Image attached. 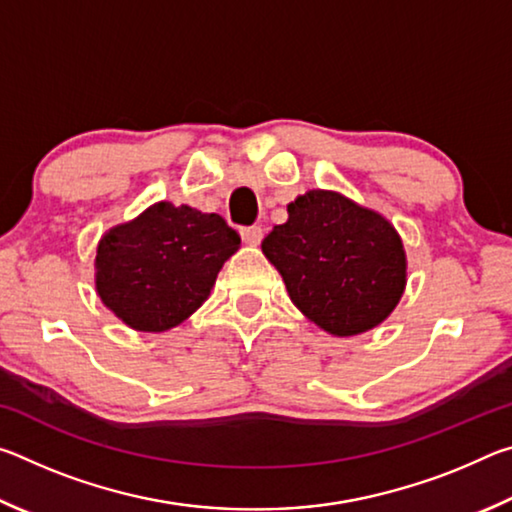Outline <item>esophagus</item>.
<instances>
[{"mask_svg": "<svg viewBox=\"0 0 512 512\" xmlns=\"http://www.w3.org/2000/svg\"><path fill=\"white\" fill-rule=\"evenodd\" d=\"M241 239H244L248 246H259V241L264 239V228L262 225H248V228H241Z\"/></svg>", "mask_w": 512, "mask_h": 512, "instance_id": "esophagus-1", "label": "esophagus"}]
</instances>
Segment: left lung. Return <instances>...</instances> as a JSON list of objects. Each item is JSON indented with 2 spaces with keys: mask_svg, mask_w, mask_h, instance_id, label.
<instances>
[{
  "mask_svg": "<svg viewBox=\"0 0 512 512\" xmlns=\"http://www.w3.org/2000/svg\"><path fill=\"white\" fill-rule=\"evenodd\" d=\"M262 250L302 314L334 336L368 332L395 309L406 282L402 239L384 216L311 189L289 205Z\"/></svg>",
  "mask_w": 512,
  "mask_h": 512,
  "instance_id": "8db88e82",
  "label": "left lung"
}]
</instances>
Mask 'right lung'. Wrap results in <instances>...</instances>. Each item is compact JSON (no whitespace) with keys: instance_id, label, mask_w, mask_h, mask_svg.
<instances>
[{"instance_id":"obj_1","label":"right lung","mask_w":512,"mask_h":512,"mask_svg":"<svg viewBox=\"0 0 512 512\" xmlns=\"http://www.w3.org/2000/svg\"><path fill=\"white\" fill-rule=\"evenodd\" d=\"M241 239L219 214L155 203L97 248V291L126 325L164 332L194 314Z\"/></svg>"}]
</instances>
